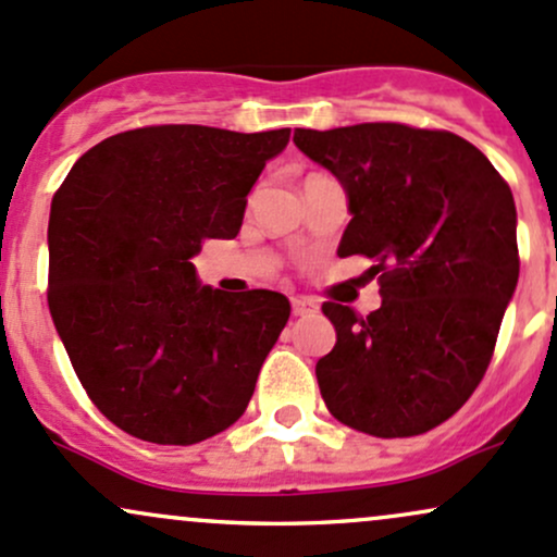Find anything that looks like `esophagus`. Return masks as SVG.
<instances>
[{
  "instance_id": "34e87169",
  "label": "esophagus",
  "mask_w": 557,
  "mask_h": 557,
  "mask_svg": "<svg viewBox=\"0 0 557 557\" xmlns=\"http://www.w3.org/2000/svg\"><path fill=\"white\" fill-rule=\"evenodd\" d=\"M292 312H295V315H312V312H318V305L312 302V299L295 297L292 299Z\"/></svg>"
}]
</instances>
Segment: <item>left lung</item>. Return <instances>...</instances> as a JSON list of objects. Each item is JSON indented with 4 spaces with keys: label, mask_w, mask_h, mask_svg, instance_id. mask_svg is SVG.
Returning a JSON list of instances; mask_svg holds the SVG:
<instances>
[{
    "label": "left lung",
    "mask_w": 557,
    "mask_h": 557,
    "mask_svg": "<svg viewBox=\"0 0 557 557\" xmlns=\"http://www.w3.org/2000/svg\"><path fill=\"white\" fill-rule=\"evenodd\" d=\"M295 144L347 195L339 258L366 255L381 308L323 302L336 345L315 376L331 416L395 440L440 426L490 366L518 284L516 202L486 154L403 123L297 128Z\"/></svg>",
    "instance_id": "left-lung-1"
}]
</instances>
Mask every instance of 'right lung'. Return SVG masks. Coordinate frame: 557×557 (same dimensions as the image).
I'll list each match as a JSON object with an SVG mask.
<instances>
[{
    "mask_svg": "<svg viewBox=\"0 0 557 557\" xmlns=\"http://www.w3.org/2000/svg\"><path fill=\"white\" fill-rule=\"evenodd\" d=\"M289 128L149 126L81 154L49 212V312L86 395L131 436L197 445L247 410L292 305L205 286L191 258L234 239Z\"/></svg>",
    "mask_w": 557,
    "mask_h": 557,
    "instance_id": "1",
    "label": "right lung"
}]
</instances>
